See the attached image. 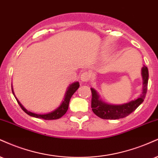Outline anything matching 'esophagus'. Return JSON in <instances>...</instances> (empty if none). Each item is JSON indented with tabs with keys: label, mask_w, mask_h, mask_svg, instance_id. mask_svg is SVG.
<instances>
[{
	"label": "esophagus",
	"mask_w": 158,
	"mask_h": 158,
	"mask_svg": "<svg viewBox=\"0 0 158 158\" xmlns=\"http://www.w3.org/2000/svg\"><path fill=\"white\" fill-rule=\"evenodd\" d=\"M91 78V74L87 71H85L81 73V80L83 82H87Z\"/></svg>",
	"instance_id": "1"
}]
</instances>
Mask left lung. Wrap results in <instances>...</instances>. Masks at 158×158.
Here are the masks:
<instances>
[{"label": "left lung", "instance_id": "left-lung-1", "mask_svg": "<svg viewBox=\"0 0 158 158\" xmlns=\"http://www.w3.org/2000/svg\"><path fill=\"white\" fill-rule=\"evenodd\" d=\"M141 71L142 77H143V90L141 94L137 99L131 101L128 103L116 104V105L107 104L101 99L99 95L94 88H90L92 93L91 108L93 112L98 117L102 119H119L127 117L135 111L144 101L147 92L148 79H149V71L147 67L143 65Z\"/></svg>", "mask_w": 158, "mask_h": 158}]
</instances>
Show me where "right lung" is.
<instances>
[{
  "label": "right lung",
  "mask_w": 158,
  "mask_h": 158,
  "mask_svg": "<svg viewBox=\"0 0 158 158\" xmlns=\"http://www.w3.org/2000/svg\"><path fill=\"white\" fill-rule=\"evenodd\" d=\"M79 81H76V82L72 83V84L68 87L67 91H66L65 93V96H64V100L62 101V102L61 103L60 107L56 108V109L54 110V111L46 114H37V113H31V112L30 111H28V110L25 109L23 106L20 104V102H19L18 98L15 97H15L16 98L18 104L20 106V107H21V109L23 110L26 114H28V115H30V116L37 118L45 119V120H54V119L60 118L61 117L63 116L64 114L66 113V112H67V110L68 109V105H69L70 99H71V96H73L74 93H75L76 91L77 90V89L79 88ZM12 90L13 94H14L12 86Z\"/></svg>",
  "instance_id": "1"
}]
</instances>
